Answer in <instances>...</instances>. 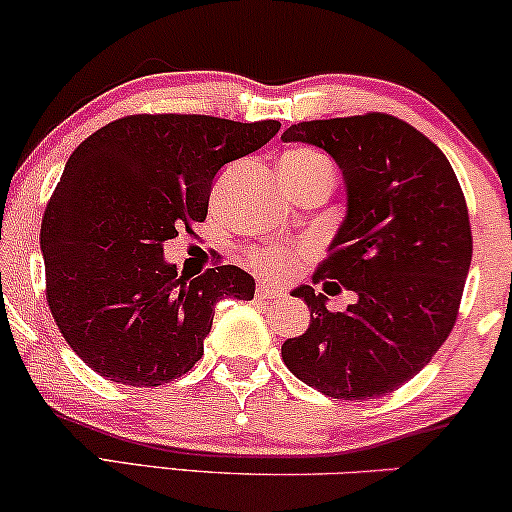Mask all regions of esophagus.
Listing matches in <instances>:
<instances>
[{
    "instance_id": "esophagus-1",
    "label": "esophagus",
    "mask_w": 512,
    "mask_h": 512,
    "mask_svg": "<svg viewBox=\"0 0 512 512\" xmlns=\"http://www.w3.org/2000/svg\"><path fill=\"white\" fill-rule=\"evenodd\" d=\"M256 296H261V298H282L284 296V289H282V286L272 284V282H258Z\"/></svg>"
}]
</instances>
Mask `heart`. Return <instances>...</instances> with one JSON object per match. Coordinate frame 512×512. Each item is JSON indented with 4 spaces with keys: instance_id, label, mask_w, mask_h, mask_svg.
<instances>
[{
    "instance_id": "heart-1",
    "label": "heart",
    "mask_w": 512,
    "mask_h": 512,
    "mask_svg": "<svg viewBox=\"0 0 512 512\" xmlns=\"http://www.w3.org/2000/svg\"><path fill=\"white\" fill-rule=\"evenodd\" d=\"M282 167L293 177H307V174H317V172H331L333 167L328 163V158L324 153H319L317 149H307V146H300V149H293L284 156ZM298 261V254L291 249L284 247H270V249H261L254 254V263L258 268L265 272H286L291 270Z\"/></svg>"
}]
</instances>
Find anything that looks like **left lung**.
Here are the masks:
<instances>
[{
	"label": "left lung",
	"mask_w": 512,
	"mask_h": 512,
	"mask_svg": "<svg viewBox=\"0 0 512 512\" xmlns=\"http://www.w3.org/2000/svg\"><path fill=\"white\" fill-rule=\"evenodd\" d=\"M284 142L324 149L347 188V214L314 272L328 296L356 293L331 312L324 293L298 286L310 326L282 345L286 368L342 401L391 394L450 335L471 268L464 193L445 153L401 118L366 114L291 125Z\"/></svg>",
	"instance_id": "1"
}]
</instances>
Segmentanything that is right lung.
Segmentation results:
<instances>
[{
  "label": "right lung",
  "instance_id": "1",
  "mask_svg": "<svg viewBox=\"0 0 512 512\" xmlns=\"http://www.w3.org/2000/svg\"><path fill=\"white\" fill-rule=\"evenodd\" d=\"M279 125L137 114L76 146L41 221V254L55 324L97 375L130 387L177 380L200 361L214 305L254 298L237 265L179 277L163 244L205 221L221 167Z\"/></svg>",
  "mask_w": 512,
  "mask_h": 512
}]
</instances>
